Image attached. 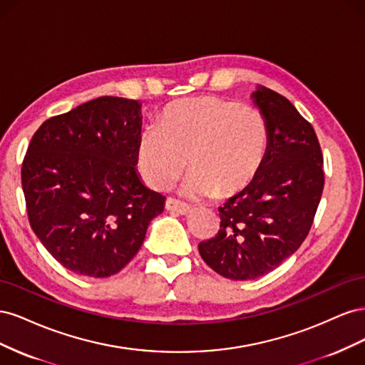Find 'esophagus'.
I'll list each match as a JSON object with an SVG mask.
<instances>
[{
    "mask_svg": "<svg viewBox=\"0 0 365 365\" xmlns=\"http://www.w3.org/2000/svg\"><path fill=\"white\" fill-rule=\"evenodd\" d=\"M165 210H170V212H176L180 215H187L190 212V205L180 200H175V197H168L165 200Z\"/></svg>",
    "mask_w": 365,
    "mask_h": 365,
    "instance_id": "obj_1",
    "label": "esophagus"
}]
</instances>
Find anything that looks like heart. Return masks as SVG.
<instances>
[{"instance_id":"heart-1","label":"heart","mask_w":365,"mask_h":365,"mask_svg":"<svg viewBox=\"0 0 365 365\" xmlns=\"http://www.w3.org/2000/svg\"><path fill=\"white\" fill-rule=\"evenodd\" d=\"M269 129L259 108L216 96L185 97L165 105L158 126L141 130L137 169L150 189L170 187L189 165L184 190L219 200L247 190L267 157Z\"/></svg>"}]
</instances>
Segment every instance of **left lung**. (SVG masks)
<instances>
[{"label":"left lung","mask_w":365,"mask_h":365,"mask_svg":"<svg viewBox=\"0 0 365 365\" xmlns=\"http://www.w3.org/2000/svg\"><path fill=\"white\" fill-rule=\"evenodd\" d=\"M252 97L269 129L267 157L248 189L219 207L217 235L197 247L208 267L230 280L262 277L292 256L309 235L324 187L312 125L269 88Z\"/></svg>","instance_id":"8db88e82"}]
</instances>
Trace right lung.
<instances>
[{"label": "right lung", "mask_w": 365, "mask_h": 365, "mask_svg": "<svg viewBox=\"0 0 365 365\" xmlns=\"http://www.w3.org/2000/svg\"><path fill=\"white\" fill-rule=\"evenodd\" d=\"M137 101L103 96L43 121L21 168L31 230L63 268L102 279L143 245L164 196L135 170Z\"/></svg>", "instance_id": "add662e5"}]
</instances>
